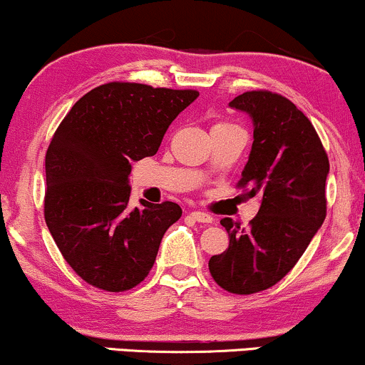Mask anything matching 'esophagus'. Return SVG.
I'll use <instances>...</instances> for the list:
<instances>
[{
	"label": "esophagus",
	"mask_w": 365,
	"mask_h": 365,
	"mask_svg": "<svg viewBox=\"0 0 365 365\" xmlns=\"http://www.w3.org/2000/svg\"><path fill=\"white\" fill-rule=\"evenodd\" d=\"M190 216L194 217L195 221L199 223H212V216L207 215V212H200V211H192Z\"/></svg>",
	"instance_id": "34e87169"
}]
</instances>
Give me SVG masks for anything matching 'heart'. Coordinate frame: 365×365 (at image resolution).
Segmentation results:
<instances>
[{"label": "heart", "instance_id": "heart-1", "mask_svg": "<svg viewBox=\"0 0 365 365\" xmlns=\"http://www.w3.org/2000/svg\"><path fill=\"white\" fill-rule=\"evenodd\" d=\"M217 125H225V123H217Z\"/></svg>", "mask_w": 365, "mask_h": 365}]
</instances>
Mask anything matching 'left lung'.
I'll list each match as a JSON object with an SVG mask.
<instances>
[{"label":"left lung","instance_id":"1","mask_svg":"<svg viewBox=\"0 0 365 365\" xmlns=\"http://www.w3.org/2000/svg\"><path fill=\"white\" fill-rule=\"evenodd\" d=\"M228 106L252 120V149L238 187L261 197V207L249 230L221 220L230 244L209 259V271L226 292L249 295L278 283L324 223L329 161L311 121L283 96L244 92Z\"/></svg>","mask_w":365,"mask_h":365}]
</instances>
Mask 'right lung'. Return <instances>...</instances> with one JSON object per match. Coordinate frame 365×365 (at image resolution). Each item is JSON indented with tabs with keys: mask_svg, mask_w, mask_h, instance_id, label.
<instances>
[{
	"mask_svg": "<svg viewBox=\"0 0 365 365\" xmlns=\"http://www.w3.org/2000/svg\"><path fill=\"white\" fill-rule=\"evenodd\" d=\"M197 91L110 82L73 104L46 153L44 217L83 282L125 292L149 274L163 235L182 216L175 202L130 207L132 163L154 156Z\"/></svg>",
	"mask_w": 365,
	"mask_h": 365,
	"instance_id": "add662e5",
	"label": "right lung"
}]
</instances>
